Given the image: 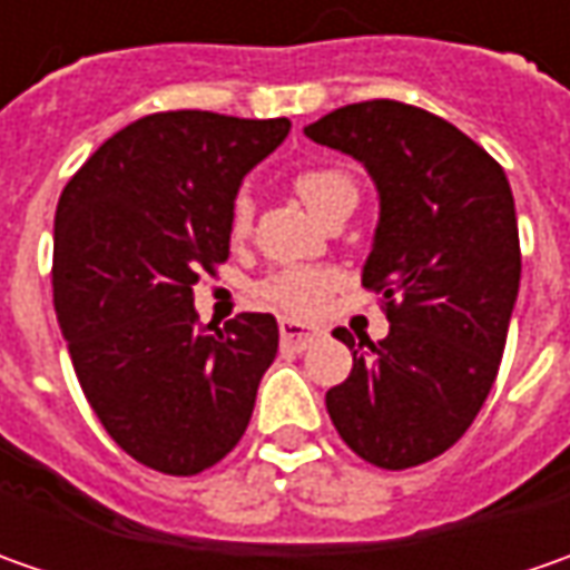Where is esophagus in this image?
<instances>
[{
	"mask_svg": "<svg viewBox=\"0 0 570 570\" xmlns=\"http://www.w3.org/2000/svg\"><path fill=\"white\" fill-rule=\"evenodd\" d=\"M278 333H282V345L285 348H307L311 342H317L323 336L320 326H311V323H297V320H282L278 323Z\"/></svg>",
	"mask_w": 570,
	"mask_h": 570,
	"instance_id": "esophagus-1",
	"label": "esophagus"
}]
</instances>
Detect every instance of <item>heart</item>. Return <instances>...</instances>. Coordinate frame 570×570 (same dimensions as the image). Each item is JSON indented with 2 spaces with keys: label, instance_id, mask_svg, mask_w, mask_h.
I'll use <instances>...</instances> for the list:
<instances>
[{
  "label": "heart",
  "instance_id": "obj_1",
  "mask_svg": "<svg viewBox=\"0 0 570 570\" xmlns=\"http://www.w3.org/2000/svg\"><path fill=\"white\" fill-rule=\"evenodd\" d=\"M297 196L323 215L333 203H340L342 196H358L355 180L342 170V167H307L295 177ZM253 225V206L247 196H237L230 206V237L244 240L250 234ZM336 275L317 269V266H288L278 273L266 275L256 285V297L282 314H314L326 295L333 292Z\"/></svg>",
  "mask_w": 570,
  "mask_h": 570
}]
</instances>
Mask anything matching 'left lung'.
I'll use <instances>...</instances> for the list:
<instances>
[{
	"mask_svg": "<svg viewBox=\"0 0 570 570\" xmlns=\"http://www.w3.org/2000/svg\"><path fill=\"white\" fill-rule=\"evenodd\" d=\"M304 132L358 158L381 193L362 285L381 295L390 333L333 330L352 374L326 412L364 463L422 466L466 434L498 377L520 288L511 184L466 132L403 100L348 104Z\"/></svg>",
	"mask_w": 570,
	"mask_h": 570,
	"instance_id": "8db88e82",
	"label": "left lung"
}]
</instances>
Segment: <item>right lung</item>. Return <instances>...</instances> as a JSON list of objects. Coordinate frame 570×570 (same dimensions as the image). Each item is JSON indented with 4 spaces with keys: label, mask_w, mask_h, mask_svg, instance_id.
<instances>
[{
    "label": "right lung",
    "mask_w": 570,
    "mask_h": 570,
    "mask_svg": "<svg viewBox=\"0 0 570 570\" xmlns=\"http://www.w3.org/2000/svg\"><path fill=\"white\" fill-rule=\"evenodd\" d=\"M288 129L285 117L148 114L100 145L59 196L56 320L100 425L148 470L196 475L250 425L278 352L275 317L203 326L193 285L228 259L237 187Z\"/></svg>",
    "instance_id": "add662e5"
}]
</instances>
